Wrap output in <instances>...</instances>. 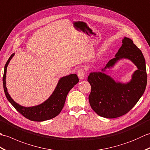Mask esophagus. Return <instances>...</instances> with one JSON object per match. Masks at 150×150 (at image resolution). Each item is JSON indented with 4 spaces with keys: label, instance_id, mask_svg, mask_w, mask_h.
Wrapping results in <instances>:
<instances>
[{
    "label": "esophagus",
    "instance_id": "34e87169",
    "mask_svg": "<svg viewBox=\"0 0 150 150\" xmlns=\"http://www.w3.org/2000/svg\"><path fill=\"white\" fill-rule=\"evenodd\" d=\"M77 75L80 80H83L85 77V72L83 69H79L77 71Z\"/></svg>",
    "mask_w": 150,
    "mask_h": 150
}]
</instances>
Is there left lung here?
Masks as SVG:
<instances>
[{
	"instance_id": "left-lung-1",
	"label": "left lung",
	"mask_w": 150,
	"mask_h": 150,
	"mask_svg": "<svg viewBox=\"0 0 150 150\" xmlns=\"http://www.w3.org/2000/svg\"><path fill=\"white\" fill-rule=\"evenodd\" d=\"M115 57L101 71L91 72L88 77L91 87L88 98L90 106L98 115L108 119L119 117L131 110L144 93L147 84L144 57L132 39L124 38ZM123 58L131 60L138 68L127 83L117 82L104 73Z\"/></svg>"
}]
</instances>
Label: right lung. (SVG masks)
Listing matches in <instances>:
<instances>
[{
    "label": "right lung",
    "instance_id": "obj_1",
    "mask_svg": "<svg viewBox=\"0 0 150 150\" xmlns=\"http://www.w3.org/2000/svg\"><path fill=\"white\" fill-rule=\"evenodd\" d=\"M15 53H13L8 60L4 66L3 75V87L6 97L12 106L24 117L30 120L41 122L52 119L60 113L64 105L67 95L71 88L79 82V78L76 74H70L60 79L57 86L51 96L42 104L31 107L21 106L12 99L9 95L6 88V71L9 61L11 60Z\"/></svg>",
    "mask_w": 150,
    "mask_h": 150
}]
</instances>
